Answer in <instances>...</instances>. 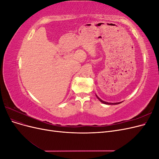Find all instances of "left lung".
I'll return each mask as SVG.
<instances>
[{
	"mask_svg": "<svg viewBox=\"0 0 159 159\" xmlns=\"http://www.w3.org/2000/svg\"><path fill=\"white\" fill-rule=\"evenodd\" d=\"M95 95H96V97H97V98L100 101V102H102V103H103V104H106V105H117V104H119V103H122V102H117V103H109V102H104V101H103L102 99H101L96 94H95Z\"/></svg>",
	"mask_w": 159,
	"mask_h": 159,
	"instance_id": "8db88e82",
	"label": "left lung"
}]
</instances>
